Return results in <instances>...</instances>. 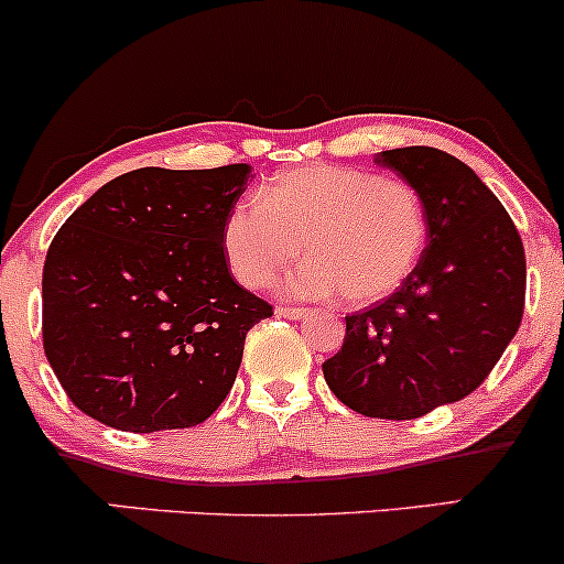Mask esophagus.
I'll return each mask as SVG.
<instances>
[{
    "instance_id": "obj_1",
    "label": "esophagus",
    "mask_w": 564,
    "mask_h": 564,
    "mask_svg": "<svg viewBox=\"0 0 564 564\" xmlns=\"http://www.w3.org/2000/svg\"><path fill=\"white\" fill-rule=\"evenodd\" d=\"M276 314L288 316V319H303V316H306L308 312H306V308H295V306H280V308H276Z\"/></svg>"
}]
</instances>
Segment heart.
I'll return each instance as SVG.
<instances>
[{
	"label": "heart",
	"instance_id": "obj_1",
	"mask_svg": "<svg viewBox=\"0 0 564 564\" xmlns=\"http://www.w3.org/2000/svg\"><path fill=\"white\" fill-rule=\"evenodd\" d=\"M426 210L413 186L338 164L274 175L261 197L237 202L224 226L234 276L263 288L306 250L282 284L295 299L344 295L354 306L389 299L426 248Z\"/></svg>",
	"mask_w": 564,
	"mask_h": 564
}]
</instances>
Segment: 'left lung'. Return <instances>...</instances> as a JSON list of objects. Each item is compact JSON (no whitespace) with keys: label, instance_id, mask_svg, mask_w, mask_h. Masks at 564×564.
<instances>
[{"label":"left lung","instance_id":"1","mask_svg":"<svg viewBox=\"0 0 564 564\" xmlns=\"http://www.w3.org/2000/svg\"><path fill=\"white\" fill-rule=\"evenodd\" d=\"M419 192L426 250L391 299L346 316L340 351L322 365L330 391L367 419L410 421L471 394L524 312V248L496 194L432 145L376 154Z\"/></svg>","mask_w":564,"mask_h":564}]
</instances>
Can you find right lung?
<instances>
[{"label": "right lung", "mask_w": 564, "mask_h": 564, "mask_svg": "<svg viewBox=\"0 0 564 564\" xmlns=\"http://www.w3.org/2000/svg\"><path fill=\"white\" fill-rule=\"evenodd\" d=\"M250 164L141 167L68 215L42 274L44 354L90 419L149 434L207 421L271 306L226 265Z\"/></svg>", "instance_id": "right-lung-1"}]
</instances>
